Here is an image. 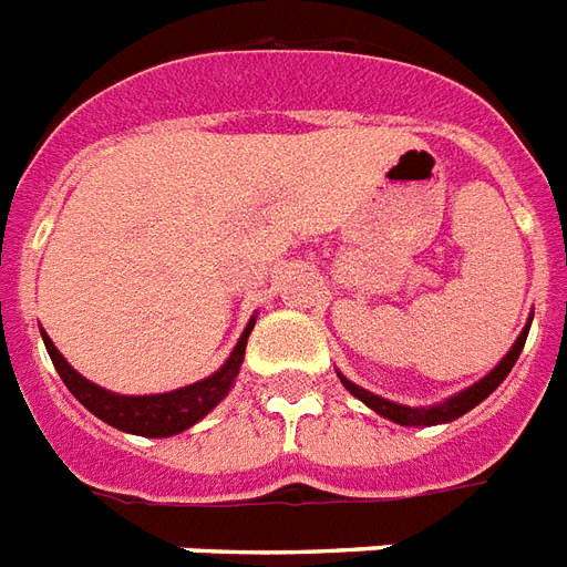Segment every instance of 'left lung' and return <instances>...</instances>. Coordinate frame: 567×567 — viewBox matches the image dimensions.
I'll use <instances>...</instances> for the list:
<instances>
[{
    "label": "left lung",
    "mask_w": 567,
    "mask_h": 567,
    "mask_svg": "<svg viewBox=\"0 0 567 567\" xmlns=\"http://www.w3.org/2000/svg\"><path fill=\"white\" fill-rule=\"evenodd\" d=\"M526 332H529V323H526L524 332L517 336V341L512 344V351L505 353L503 360H499V365H496L491 374H485L478 383L466 386L464 392H457V395H452V399L440 401V404H431V408H408V404H395V401L380 399V395H374V392H369V389L357 386V383L344 378V374H339V380H341V386L348 389L353 399H360L365 408H371L383 419H392L395 425H408V427L440 425V422H452V419L464 416L466 410H473L475 404H482V401H485L487 395H491V392H494L505 378H508V371L514 369V362H517V357H520V351H524Z\"/></svg>",
    "instance_id": "1"
}]
</instances>
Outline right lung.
I'll list each match as a JSON object with an SVG mask.
<instances>
[{
	"instance_id": "obj_1",
	"label": "right lung",
	"mask_w": 567,
	"mask_h": 567,
	"mask_svg": "<svg viewBox=\"0 0 567 567\" xmlns=\"http://www.w3.org/2000/svg\"><path fill=\"white\" fill-rule=\"evenodd\" d=\"M252 327L255 318L246 323L244 336H240V341L235 344V351H231L223 369L214 371L210 378L198 380V383L181 386L175 392H159V395H115V392H106L103 386H94L92 380H85L80 371L71 369V362L59 353V348H55L47 332L41 330V336L43 344H47V353H50V360H53L55 371H59V378L64 380V386L71 389L73 399L80 401L89 413L103 419L106 425L127 431V434L172 437V434H181V431L196 425L198 419H205L219 401L226 399L228 389L235 386V378L246 353V339H249Z\"/></svg>"
}]
</instances>
